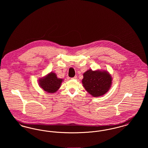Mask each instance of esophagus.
Returning <instances> with one entry per match:
<instances>
[{
  "label": "esophagus",
  "instance_id": "34e87169",
  "mask_svg": "<svg viewBox=\"0 0 148 148\" xmlns=\"http://www.w3.org/2000/svg\"><path fill=\"white\" fill-rule=\"evenodd\" d=\"M71 79H77V76H75L74 77H72Z\"/></svg>",
  "mask_w": 148,
  "mask_h": 148
}]
</instances>
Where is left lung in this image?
Returning <instances> with one entry per match:
<instances>
[{"label":"left lung","instance_id":"1","mask_svg":"<svg viewBox=\"0 0 148 148\" xmlns=\"http://www.w3.org/2000/svg\"><path fill=\"white\" fill-rule=\"evenodd\" d=\"M82 84L93 97H99L109 91L112 84V77L108 71L89 69L83 74Z\"/></svg>","mask_w":148,"mask_h":148}]
</instances>
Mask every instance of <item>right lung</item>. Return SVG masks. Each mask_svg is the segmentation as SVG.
Listing matches in <instances>:
<instances>
[{"mask_svg": "<svg viewBox=\"0 0 148 148\" xmlns=\"http://www.w3.org/2000/svg\"><path fill=\"white\" fill-rule=\"evenodd\" d=\"M63 79L58 78L55 73L50 72L38 80V84L44 91L48 93H54L60 88Z\"/></svg>", "mask_w": 148, "mask_h": 148, "instance_id": "1", "label": "right lung"}]
</instances>
